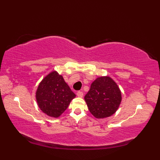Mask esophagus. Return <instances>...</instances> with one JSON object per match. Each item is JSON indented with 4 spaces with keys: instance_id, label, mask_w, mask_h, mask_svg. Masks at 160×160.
Listing matches in <instances>:
<instances>
[{
    "instance_id": "esophagus-1",
    "label": "esophagus",
    "mask_w": 160,
    "mask_h": 160,
    "mask_svg": "<svg viewBox=\"0 0 160 160\" xmlns=\"http://www.w3.org/2000/svg\"><path fill=\"white\" fill-rule=\"evenodd\" d=\"M83 93L82 92V91H78V92H77V96L79 98H82L83 97Z\"/></svg>"
}]
</instances>
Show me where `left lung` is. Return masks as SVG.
I'll list each match as a JSON object with an SVG mask.
<instances>
[{
  "instance_id": "8db88e82",
  "label": "left lung",
  "mask_w": 160,
  "mask_h": 160,
  "mask_svg": "<svg viewBox=\"0 0 160 160\" xmlns=\"http://www.w3.org/2000/svg\"><path fill=\"white\" fill-rule=\"evenodd\" d=\"M84 100L94 117L98 119L107 118L115 113L120 106L121 91L110 77H99L91 84Z\"/></svg>"
}]
</instances>
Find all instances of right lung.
I'll list each match as a JSON object with an SVG mask.
<instances>
[{
  "instance_id": "right-lung-1",
  "label": "right lung",
  "mask_w": 160,
  "mask_h": 160,
  "mask_svg": "<svg viewBox=\"0 0 160 160\" xmlns=\"http://www.w3.org/2000/svg\"><path fill=\"white\" fill-rule=\"evenodd\" d=\"M75 97L76 95L62 76L55 71L44 78L36 93V101L40 110L53 118H58Z\"/></svg>"
}]
</instances>
